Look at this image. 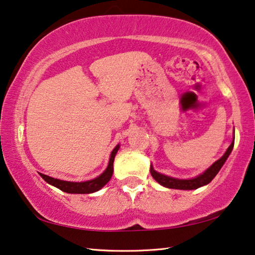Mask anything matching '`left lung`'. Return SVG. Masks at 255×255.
Returning <instances> with one entry per match:
<instances>
[{
  "label": "left lung",
  "instance_id": "8db88e82",
  "mask_svg": "<svg viewBox=\"0 0 255 255\" xmlns=\"http://www.w3.org/2000/svg\"><path fill=\"white\" fill-rule=\"evenodd\" d=\"M235 134V130H234ZM234 144H235V136L233 138V142H231L230 146L228 147L227 151L225 152V154L222 155L219 160H216L214 164H212L208 168L199 174L198 176L192 177V178H176V177H172L168 175H165V174H161L154 170L153 166H150V173L152 177L154 178L155 181L158 182L159 184L162 185V187L168 188V189H177V190H195L198 189L200 187H204L210 183V182L216 176V174L220 172V169L222 168V166L225 165V162L227 161L228 157H229L231 151L234 149Z\"/></svg>",
  "mask_w": 255,
  "mask_h": 255
}]
</instances>
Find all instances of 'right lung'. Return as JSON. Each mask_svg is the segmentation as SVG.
I'll list each match as a JSON object with an SVG mask.
<instances>
[{
  "label": "right lung",
  "instance_id": "1",
  "mask_svg": "<svg viewBox=\"0 0 255 255\" xmlns=\"http://www.w3.org/2000/svg\"><path fill=\"white\" fill-rule=\"evenodd\" d=\"M120 145H118L112 150L111 155H110V160H109V165L106 167V169L104 170L101 175H98L97 177L93 178V180H88L85 182H71V181H63V180H58V178L44 175V174L40 173V176L43 178V180L47 182V183L54 185V187L58 188L59 190H62L64 192L67 193H93L96 192L98 190H101L104 185L108 183V182L111 180L112 174H113V162H115V157L117 154L118 150H119Z\"/></svg>",
  "mask_w": 255,
  "mask_h": 255
}]
</instances>
